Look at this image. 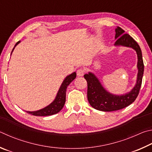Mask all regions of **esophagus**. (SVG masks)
Masks as SVG:
<instances>
[{
  "label": "esophagus",
  "mask_w": 152,
  "mask_h": 152,
  "mask_svg": "<svg viewBox=\"0 0 152 152\" xmlns=\"http://www.w3.org/2000/svg\"><path fill=\"white\" fill-rule=\"evenodd\" d=\"M84 73H85V70L83 69H79L77 71V75L79 77L83 76Z\"/></svg>",
  "instance_id": "esophagus-1"
}]
</instances>
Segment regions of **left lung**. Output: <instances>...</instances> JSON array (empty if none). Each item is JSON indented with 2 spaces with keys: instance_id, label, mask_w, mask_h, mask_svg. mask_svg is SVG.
I'll list each match as a JSON object with an SVG mask.
<instances>
[{
  "instance_id": "left-lung-1",
  "label": "left lung",
  "mask_w": 152,
  "mask_h": 152,
  "mask_svg": "<svg viewBox=\"0 0 152 152\" xmlns=\"http://www.w3.org/2000/svg\"><path fill=\"white\" fill-rule=\"evenodd\" d=\"M115 38L117 41L115 45L132 47L137 52L138 59L137 82L135 86L129 93L123 95H115L110 94L103 88L94 74L89 73L84 75V78L87 82V99L89 103L95 110L102 111L119 110L132 104L139 94L144 71L142 50L137 42L129 34L125 33L123 29L119 26L115 29Z\"/></svg>"
}]
</instances>
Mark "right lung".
<instances>
[{
  "instance_id": "1",
  "label": "right lung",
  "mask_w": 152,
  "mask_h": 152,
  "mask_svg": "<svg viewBox=\"0 0 152 152\" xmlns=\"http://www.w3.org/2000/svg\"><path fill=\"white\" fill-rule=\"evenodd\" d=\"M19 42L20 41H18L17 43H16L15 46L16 45H17ZM14 49L15 47L13 48L12 50H14ZM75 78H76L75 72H74V73L69 75L66 77L65 79V80L63 81L62 85H61L59 90H58L55 99L53 101V102L50 103L49 105H48L47 107L36 111H26V112L34 116L51 115H54V114L57 113L58 112H59V111L63 109L64 105H65V99H66V88H67L69 85L70 84Z\"/></svg>"
}]
</instances>
